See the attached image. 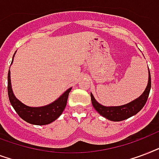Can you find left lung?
Returning <instances> with one entry per match:
<instances>
[{"label": "left lung", "mask_w": 159, "mask_h": 159, "mask_svg": "<svg viewBox=\"0 0 159 159\" xmlns=\"http://www.w3.org/2000/svg\"><path fill=\"white\" fill-rule=\"evenodd\" d=\"M150 89H151V77H150L149 69H148V81L147 87L143 91V93L134 100L120 106H104L99 104V102H97L92 93H90L91 102L95 110L105 119L114 122L122 121L134 116L143 109V107L144 106L147 102Z\"/></svg>", "instance_id": "obj_1"}]
</instances>
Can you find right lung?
I'll list each match as a JSON object with an SVG mask.
<instances>
[{
    "instance_id": "add662e5",
    "label": "right lung",
    "mask_w": 159,
    "mask_h": 159,
    "mask_svg": "<svg viewBox=\"0 0 159 159\" xmlns=\"http://www.w3.org/2000/svg\"><path fill=\"white\" fill-rule=\"evenodd\" d=\"M16 54V53H15ZM14 54V55H15ZM13 55V59H14ZM13 60L11 61V64ZM8 96L12 107L14 108L18 115L25 121L35 125H45L52 123L61 115L67 104L69 93L71 89H68L64 93H62L56 100L51 104L41 107H30L20 102L15 96L11 88V72H8Z\"/></svg>"
}]
</instances>
